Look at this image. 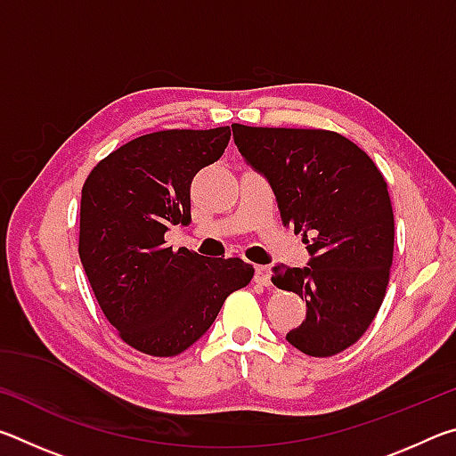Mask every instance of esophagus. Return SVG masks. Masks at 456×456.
Here are the masks:
<instances>
[{
    "label": "esophagus",
    "instance_id": "esophagus-1",
    "mask_svg": "<svg viewBox=\"0 0 456 456\" xmlns=\"http://www.w3.org/2000/svg\"><path fill=\"white\" fill-rule=\"evenodd\" d=\"M256 281L261 285H272V272H269V267L259 265L256 269Z\"/></svg>",
    "mask_w": 456,
    "mask_h": 456
}]
</instances>
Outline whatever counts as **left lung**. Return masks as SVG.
Listing matches in <instances>:
<instances>
[{
	"instance_id": "1",
	"label": "left lung",
	"mask_w": 456,
	"mask_h": 456,
	"mask_svg": "<svg viewBox=\"0 0 456 456\" xmlns=\"http://www.w3.org/2000/svg\"><path fill=\"white\" fill-rule=\"evenodd\" d=\"M231 128L247 165L272 184L283 225L304 233L310 253L305 267H273L272 281L307 307L285 339L307 356H334L368 330L388 285L395 215L384 176L330 130Z\"/></svg>"
}]
</instances>
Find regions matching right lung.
I'll list each match as a JSON object with an SVG mask.
<instances>
[{
    "mask_svg": "<svg viewBox=\"0 0 456 456\" xmlns=\"http://www.w3.org/2000/svg\"><path fill=\"white\" fill-rule=\"evenodd\" d=\"M229 126L138 136L92 168L82 187L80 261L106 320L134 350L176 356L211 328L256 269L167 247L191 223V183L225 152Z\"/></svg>",
    "mask_w": 456,
    "mask_h": 456,
    "instance_id": "1",
    "label": "right lung"
}]
</instances>
